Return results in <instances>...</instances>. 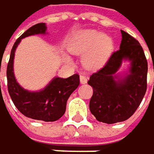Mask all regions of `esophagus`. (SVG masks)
I'll return each mask as SVG.
<instances>
[{"instance_id":"34e87169","label":"esophagus","mask_w":154,"mask_h":154,"mask_svg":"<svg viewBox=\"0 0 154 154\" xmlns=\"http://www.w3.org/2000/svg\"><path fill=\"white\" fill-rule=\"evenodd\" d=\"M87 81H88V78L85 75L81 74V76H80V82H81V83L82 84H85V83H87Z\"/></svg>"}]
</instances>
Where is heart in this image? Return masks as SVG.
Returning <instances> with one entry per match:
<instances>
[{
    "label": "heart",
    "instance_id": "heart-1",
    "mask_svg": "<svg viewBox=\"0 0 154 154\" xmlns=\"http://www.w3.org/2000/svg\"><path fill=\"white\" fill-rule=\"evenodd\" d=\"M69 49L76 54L86 52L84 56L86 65L91 68H98L103 65L109 57L113 50V40L98 30H83L72 39Z\"/></svg>",
    "mask_w": 154,
    "mask_h": 154
}]
</instances>
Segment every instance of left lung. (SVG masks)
<instances>
[{"instance_id":"obj_1","label":"left lung","mask_w":154,"mask_h":154,"mask_svg":"<svg viewBox=\"0 0 154 154\" xmlns=\"http://www.w3.org/2000/svg\"><path fill=\"white\" fill-rule=\"evenodd\" d=\"M121 33L120 48L88 81L93 89L90 110L98 121L107 124L128 119L138 109L147 89L148 63L143 47L128 33L123 30ZM123 60L131 62L130 73L116 80L115 73Z\"/></svg>"}]
</instances>
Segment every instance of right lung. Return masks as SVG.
<instances>
[{
    "label": "right lung",
    "instance_id": "obj_1",
    "mask_svg": "<svg viewBox=\"0 0 154 154\" xmlns=\"http://www.w3.org/2000/svg\"><path fill=\"white\" fill-rule=\"evenodd\" d=\"M45 24L38 23L29 28L16 40L7 66V86L9 94L20 113L32 119L54 122L64 114L70 95L80 84L79 74L75 73L67 79L55 77L44 90L30 92L20 86L13 73L14 54L20 40L31 35L45 34Z\"/></svg>",
    "mask_w": 154,
    "mask_h": 154
}]
</instances>
